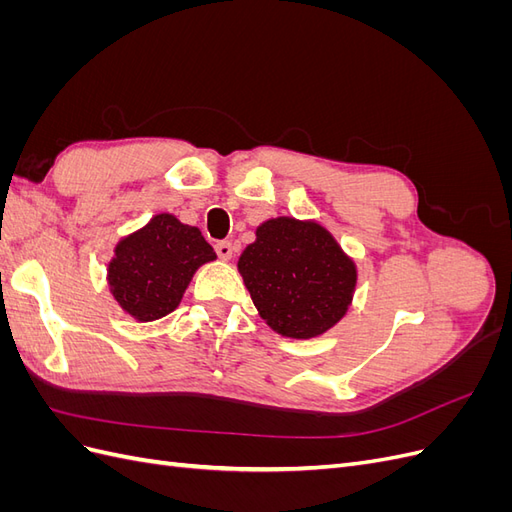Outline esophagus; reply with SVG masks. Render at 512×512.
Listing matches in <instances>:
<instances>
[{
  "mask_svg": "<svg viewBox=\"0 0 512 512\" xmlns=\"http://www.w3.org/2000/svg\"><path fill=\"white\" fill-rule=\"evenodd\" d=\"M215 252H218V256L222 260H230L232 254H235V247H232L230 241H220L218 245H215Z\"/></svg>",
  "mask_w": 512,
  "mask_h": 512,
  "instance_id": "obj_1",
  "label": "esophagus"
}]
</instances>
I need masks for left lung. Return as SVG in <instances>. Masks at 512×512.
I'll return each instance as SVG.
<instances>
[{
  "label": "left lung",
  "instance_id": "obj_1",
  "mask_svg": "<svg viewBox=\"0 0 512 512\" xmlns=\"http://www.w3.org/2000/svg\"><path fill=\"white\" fill-rule=\"evenodd\" d=\"M239 273L260 318L284 337L312 339L333 329L352 305L356 262L316 220L280 215L256 228Z\"/></svg>",
  "mask_w": 512,
  "mask_h": 512
}]
</instances>
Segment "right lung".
<instances>
[{
  "label": "right lung",
  "mask_w": 512,
  "mask_h": 512,
  "mask_svg": "<svg viewBox=\"0 0 512 512\" xmlns=\"http://www.w3.org/2000/svg\"><path fill=\"white\" fill-rule=\"evenodd\" d=\"M215 258L196 226L158 213L117 241L106 280L123 312L136 322H153L175 312L194 273Z\"/></svg>",
  "instance_id": "1"
}]
</instances>
